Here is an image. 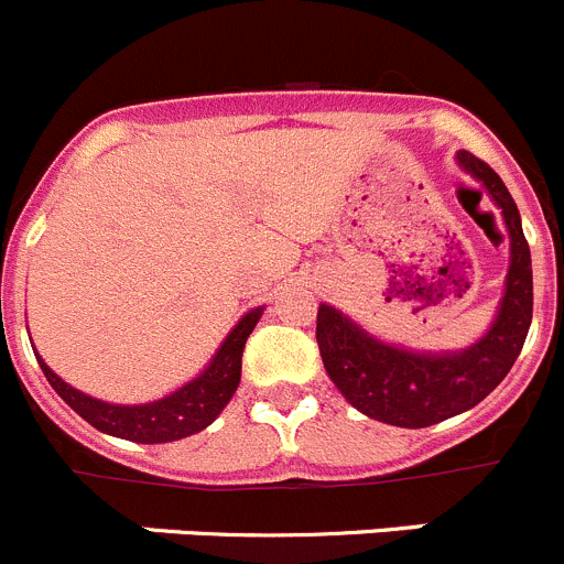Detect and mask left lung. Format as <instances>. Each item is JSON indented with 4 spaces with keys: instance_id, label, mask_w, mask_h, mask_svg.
Here are the masks:
<instances>
[{
    "instance_id": "left-lung-1",
    "label": "left lung",
    "mask_w": 564,
    "mask_h": 564,
    "mask_svg": "<svg viewBox=\"0 0 564 564\" xmlns=\"http://www.w3.org/2000/svg\"><path fill=\"white\" fill-rule=\"evenodd\" d=\"M456 163L481 183L509 234L507 281L487 334L462 350L425 354L378 339L328 303H319L317 312L319 356L334 387L361 414L398 429H425L478 406L512 370L531 325V252L518 205L473 152L459 150Z\"/></svg>"
}]
</instances>
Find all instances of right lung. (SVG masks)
<instances>
[{"label": "right lung", "mask_w": 564, "mask_h": 564, "mask_svg": "<svg viewBox=\"0 0 564 564\" xmlns=\"http://www.w3.org/2000/svg\"><path fill=\"white\" fill-rule=\"evenodd\" d=\"M264 314V306L250 308L239 323L230 328L223 345L217 347V354L210 356L205 370L177 387L175 392L163 394L158 401L150 403H108L91 398V394L80 392L72 383L63 381L39 354L41 370H44L46 381L52 383L57 394L68 406L75 409L86 423L102 434L119 436V440L141 442V445H158V442H175L183 436H192L197 431L208 429L214 420L223 414L234 398L236 387L241 381V350H245L247 336L252 334L256 323ZM35 350V347H33Z\"/></svg>", "instance_id": "1"}]
</instances>
